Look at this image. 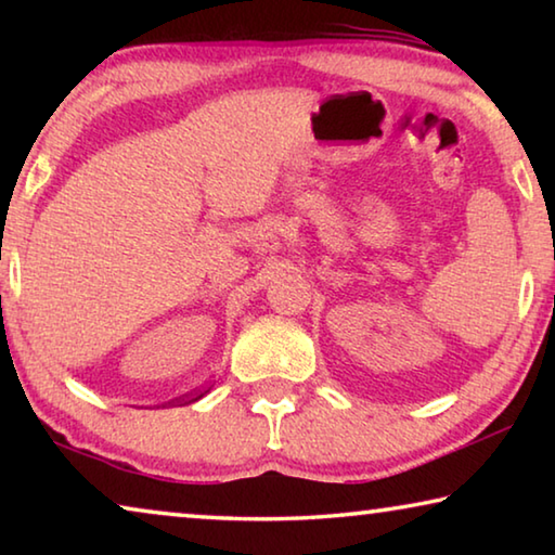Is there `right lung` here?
Segmentation results:
<instances>
[{
    "instance_id": "right-lung-1",
    "label": "right lung",
    "mask_w": 555,
    "mask_h": 555,
    "mask_svg": "<svg viewBox=\"0 0 555 555\" xmlns=\"http://www.w3.org/2000/svg\"><path fill=\"white\" fill-rule=\"evenodd\" d=\"M205 393H208V389H205V391H198V393H195V397H191V399H188V401H183V403H191V401H198L201 397H205Z\"/></svg>"
}]
</instances>
